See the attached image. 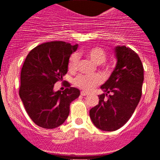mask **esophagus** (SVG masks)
<instances>
[{
    "instance_id": "34e87169",
    "label": "esophagus",
    "mask_w": 160,
    "mask_h": 160,
    "mask_svg": "<svg viewBox=\"0 0 160 160\" xmlns=\"http://www.w3.org/2000/svg\"><path fill=\"white\" fill-rule=\"evenodd\" d=\"M88 94H89V93H88V92H87V91H81V92H80V95H81V96H87Z\"/></svg>"
}]
</instances>
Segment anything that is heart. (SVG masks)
<instances>
[{"instance_id":"b5f03b06","label":"heart","mask_w":160,"mask_h":160,"mask_svg":"<svg viewBox=\"0 0 160 160\" xmlns=\"http://www.w3.org/2000/svg\"><path fill=\"white\" fill-rule=\"evenodd\" d=\"M85 56L90 59H91L94 63L101 64L105 62L107 58V53L102 48L92 47L88 49L83 52ZM77 62H78V56L74 53L70 56L69 59L68 68L71 71H73L77 68ZM101 82V77L98 75H79L77 78L74 80V83L77 87L80 89L84 90H90L93 89L94 87L99 84Z\"/></svg>"}]
</instances>
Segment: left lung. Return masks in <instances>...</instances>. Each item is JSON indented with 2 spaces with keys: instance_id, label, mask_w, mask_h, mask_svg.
Masks as SVG:
<instances>
[{
  "instance_id": "left-lung-1",
  "label": "left lung",
  "mask_w": 160,
  "mask_h": 160,
  "mask_svg": "<svg viewBox=\"0 0 160 160\" xmlns=\"http://www.w3.org/2000/svg\"><path fill=\"white\" fill-rule=\"evenodd\" d=\"M117 63L108 80L101 86L104 93L90 110L93 125L107 132L122 128L132 117L142 97L144 70L138 54L130 48L114 49Z\"/></svg>"
}]
</instances>
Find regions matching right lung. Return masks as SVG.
Returning a JSON list of instances; mask_svg holds the SVG:
<instances>
[{
    "label": "right lung",
    "mask_w": 160,
    "mask_h": 160,
    "mask_svg": "<svg viewBox=\"0 0 160 160\" xmlns=\"http://www.w3.org/2000/svg\"><path fill=\"white\" fill-rule=\"evenodd\" d=\"M78 45L62 41L43 43L27 56L21 72L19 96L34 123L52 129L64 123L70 114V103L80 90L66 84L63 91L54 90V84L68 70L70 55Z\"/></svg>",
    "instance_id": "right-lung-1"
}]
</instances>
